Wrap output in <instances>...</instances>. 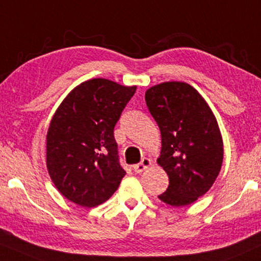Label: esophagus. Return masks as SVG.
I'll list each match as a JSON object with an SVG mask.
<instances>
[{
  "label": "esophagus",
  "mask_w": 261,
  "mask_h": 261,
  "mask_svg": "<svg viewBox=\"0 0 261 261\" xmlns=\"http://www.w3.org/2000/svg\"><path fill=\"white\" fill-rule=\"evenodd\" d=\"M150 164H152V161H150V159H148V158H143L142 162L139 163V164L134 165V170L136 171L137 174H140V172H142L143 170H146V169L148 168V166H149Z\"/></svg>",
  "instance_id": "esophagus-1"
}]
</instances>
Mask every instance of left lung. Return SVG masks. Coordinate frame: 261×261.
I'll return each instance as SVG.
<instances>
[{"label": "left lung", "instance_id": "left-lung-1", "mask_svg": "<svg viewBox=\"0 0 261 261\" xmlns=\"http://www.w3.org/2000/svg\"><path fill=\"white\" fill-rule=\"evenodd\" d=\"M144 98L161 128L156 163L169 176L168 190L158 198L171 206L192 204L221 170L224 142L214 113L198 91L181 81L154 85Z\"/></svg>", "mask_w": 261, "mask_h": 261}]
</instances>
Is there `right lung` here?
<instances>
[{
  "label": "right lung",
  "instance_id": "obj_1",
  "mask_svg": "<svg viewBox=\"0 0 261 261\" xmlns=\"http://www.w3.org/2000/svg\"><path fill=\"white\" fill-rule=\"evenodd\" d=\"M135 92L136 86L97 77L74 87L59 105L47 131L46 165L68 200L93 208L118 190L126 172L114 126Z\"/></svg>",
  "mask_w": 261,
  "mask_h": 261
}]
</instances>
